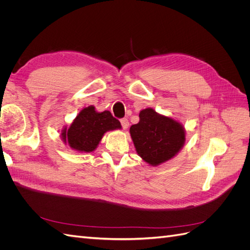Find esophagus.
<instances>
[{
  "instance_id": "1",
  "label": "esophagus",
  "mask_w": 250,
  "mask_h": 250,
  "mask_svg": "<svg viewBox=\"0 0 250 250\" xmlns=\"http://www.w3.org/2000/svg\"><path fill=\"white\" fill-rule=\"evenodd\" d=\"M121 125H122L124 129H127L128 126H129V122H128L127 119H121Z\"/></svg>"
}]
</instances>
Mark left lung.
Masks as SVG:
<instances>
[{"mask_svg": "<svg viewBox=\"0 0 250 250\" xmlns=\"http://www.w3.org/2000/svg\"><path fill=\"white\" fill-rule=\"evenodd\" d=\"M139 117L140 122L132 125L129 132L144 162L156 167L170 161L184 147L186 130L178 121L151 107L141 110Z\"/></svg>", "mask_w": 250, "mask_h": 250, "instance_id": "left-lung-1", "label": "left lung"}]
</instances>
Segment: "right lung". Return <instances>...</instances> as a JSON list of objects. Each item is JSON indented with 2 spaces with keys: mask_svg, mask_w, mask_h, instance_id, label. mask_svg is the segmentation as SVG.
Returning <instances> with one entry per match:
<instances>
[{
  "mask_svg": "<svg viewBox=\"0 0 250 250\" xmlns=\"http://www.w3.org/2000/svg\"><path fill=\"white\" fill-rule=\"evenodd\" d=\"M119 120L113 118L110 111L98 112L90 105L83 108L74 119L71 126L62 130V140L78 152H93L99 145L104 133L121 129Z\"/></svg>",
  "mask_w": 250,
  "mask_h": 250,
  "instance_id": "1",
  "label": "right lung"
}]
</instances>
